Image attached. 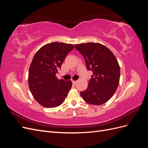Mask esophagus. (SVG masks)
<instances>
[{
	"label": "esophagus",
	"mask_w": 148,
	"mask_h": 148,
	"mask_svg": "<svg viewBox=\"0 0 148 148\" xmlns=\"http://www.w3.org/2000/svg\"><path fill=\"white\" fill-rule=\"evenodd\" d=\"M72 83L73 84H76V83H77V81H72Z\"/></svg>",
	"instance_id": "obj_1"
}]
</instances>
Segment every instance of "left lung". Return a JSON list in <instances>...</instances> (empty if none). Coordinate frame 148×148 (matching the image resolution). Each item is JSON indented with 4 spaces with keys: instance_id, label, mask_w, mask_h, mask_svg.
<instances>
[{
    "instance_id": "1",
    "label": "left lung",
    "mask_w": 148,
    "mask_h": 148,
    "mask_svg": "<svg viewBox=\"0 0 148 148\" xmlns=\"http://www.w3.org/2000/svg\"><path fill=\"white\" fill-rule=\"evenodd\" d=\"M83 56L88 70L93 75L87 89L80 92L88 104L102 105L113 96L119 86L120 70L118 61L109 49L100 43L75 44Z\"/></svg>"
}]
</instances>
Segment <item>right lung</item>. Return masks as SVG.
I'll list each match as a JSON object with an SVG mask.
<instances>
[{"mask_svg":"<svg viewBox=\"0 0 148 148\" xmlns=\"http://www.w3.org/2000/svg\"><path fill=\"white\" fill-rule=\"evenodd\" d=\"M74 48L71 44L54 42L47 44L35 53L28 73L30 91L42 106L53 108L61 105L72 83L56 77L66 55Z\"/></svg>","mask_w":148,"mask_h":148,"instance_id":"1","label":"right lung"}]
</instances>
